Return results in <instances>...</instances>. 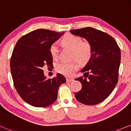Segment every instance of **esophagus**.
Instances as JSON below:
<instances>
[{
    "instance_id": "1",
    "label": "esophagus",
    "mask_w": 131,
    "mask_h": 131,
    "mask_svg": "<svg viewBox=\"0 0 131 131\" xmlns=\"http://www.w3.org/2000/svg\"><path fill=\"white\" fill-rule=\"evenodd\" d=\"M73 80H73V78H67L66 79V81L67 82H72V81H73Z\"/></svg>"
}]
</instances>
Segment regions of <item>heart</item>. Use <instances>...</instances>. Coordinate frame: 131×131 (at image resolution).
<instances>
[{
  "label": "heart",
  "instance_id": "b5f03b06",
  "mask_svg": "<svg viewBox=\"0 0 131 131\" xmlns=\"http://www.w3.org/2000/svg\"><path fill=\"white\" fill-rule=\"evenodd\" d=\"M62 45L72 50V58L81 63H86L91 58L93 49L89 42L81 41L78 36L72 34H66L61 40ZM49 51L53 59L58 56V47L56 43H52L49 47ZM79 67L78 62H61L56 65V71L66 76H71Z\"/></svg>",
  "mask_w": 131,
  "mask_h": 131
}]
</instances>
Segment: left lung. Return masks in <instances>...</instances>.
<instances>
[{
	"label": "left lung",
	"instance_id": "8db88e82",
	"mask_svg": "<svg viewBox=\"0 0 131 131\" xmlns=\"http://www.w3.org/2000/svg\"><path fill=\"white\" fill-rule=\"evenodd\" d=\"M70 32L85 38L93 49L91 58L81 70L84 77L75 79L82 89L75 97L84 104H99L109 96L118 81L121 49L111 36L99 29L86 27Z\"/></svg>",
	"mask_w": 131,
	"mask_h": 131
}]
</instances>
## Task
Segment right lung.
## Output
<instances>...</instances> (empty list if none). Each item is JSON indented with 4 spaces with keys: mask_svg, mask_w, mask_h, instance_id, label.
<instances>
[{
    "mask_svg": "<svg viewBox=\"0 0 131 131\" xmlns=\"http://www.w3.org/2000/svg\"><path fill=\"white\" fill-rule=\"evenodd\" d=\"M63 34L38 29L23 36L16 43L10 61L14 85L19 96L31 106L45 107L53 104L59 87L66 82L60 73L47 79L42 69L45 65H53L49 47Z\"/></svg>",
    "mask_w": 131,
    "mask_h": 131,
    "instance_id": "obj_1",
    "label": "right lung"
}]
</instances>
